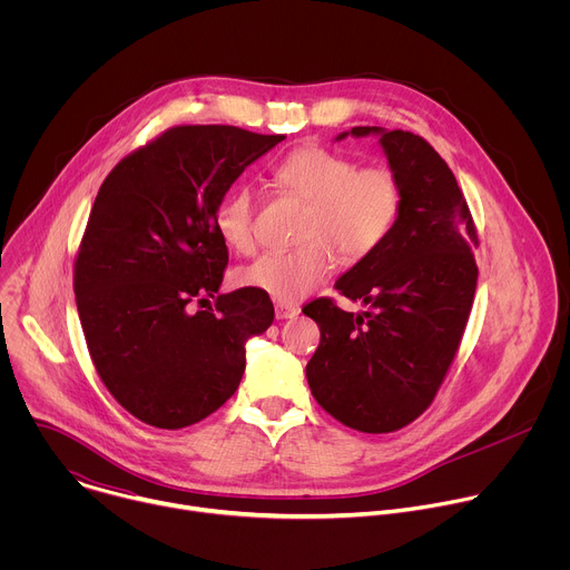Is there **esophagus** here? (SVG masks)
I'll use <instances>...</instances> for the list:
<instances>
[{
	"label": "esophagus",
	"mask_w": 570,
	"mask_h": 570,
	"mask_svg": "<svg viewBox=\"0 0 570 570\" xmlns=\"http://www.w3.org/2000/svg\"><path fill=\"white\" fill-rule=\"evenodd\" d=\"M275 311H277V320H291V317H297L299 306L297 304H288V302H277Z\"/></svg>",
	"instance_id": "esophagus-1"
}]
</instances>
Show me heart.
I'll use <instances>...</instances> for the list:
<instances>
[{
  "mask_svg": "<svg viewBox=\"0 0 570 570\" xmlns=\"http://www.w3.org/2000/svg\"><path fill=\"white\" fill-rule=\"evenodd\" d=\"M277 180L311 205L304 227L306 246L288 253H266L240 271V284L277 302H297L336 268V253L347 262L372 255L390 236L403 189L387 167L358 169L347 155L322 146L293 150L275 171ZM218 236L236 253L255 250V194L234 189L214 216Z\"/></svg>",
  "mask_w": 570,
  "mask_h": 570,
  "instance_id": "heart-1",
  "label": "heart"
}]
</instances>
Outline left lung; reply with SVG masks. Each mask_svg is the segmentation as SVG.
Listing matches in <instances>:
<instances>
[{"label": "left lung", "instance_id": "1", "mask_svg": "<svg viewBox=\"0 0 570 570\" xmlns=\"http://www.w3.org/2000/svg\"><path fill=\"white\" fill-rule=\"evenodd\" d=\"M379 137L403 189V207L381 246L336 282L361 313L322 297L304 315L320 327L306 363L315 401L363 433H390L435 399L464 334L478 268V234L455 176L420 135L356 126L336 141Z\"/></svg>", "mask_w": 570, "mask_h": 570}]
</instances>
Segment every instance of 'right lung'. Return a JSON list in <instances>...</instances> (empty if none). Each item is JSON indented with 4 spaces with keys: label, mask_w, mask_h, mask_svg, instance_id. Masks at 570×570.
Segmentation results:
<instances>
[{
    "label": "right lung",
    "mask_w": 570,
    "mask_h": 570,
    "mask_svg": "<svg viewBox=\"0 0 570 570\" xmlns=\"http://www.w3.org/2000/svg\"><path fill=\"white\" fill-rule=\"evenodd\" d=\"M282 139L178 126L124 157L97 194L73 271L78 317L101 381L144 424L174 431L218 411L246 372V343L273 324L266 293H218L227 246L214 216Z\"/></svg>",
    "instance_id": "right-lung-1"
}]
</instances>
